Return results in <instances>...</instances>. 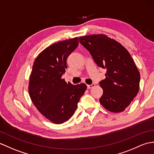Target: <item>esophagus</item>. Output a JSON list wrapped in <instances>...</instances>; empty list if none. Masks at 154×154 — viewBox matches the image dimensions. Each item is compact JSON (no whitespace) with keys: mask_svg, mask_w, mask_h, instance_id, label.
<instances>
[{"mask_svg":"<svg viewBox=\"0 0 154 154\" xmlns=\"http://www.w3.org/2000/svg\"><path fill=\"white\" fill-rule=\"evenodd\" d=\"M94 87H95V84H94V83H92V84H91V85H87V88H88V89L93 88Z\"/></svg>","mask_w":154,"mask_h":154,"instance_id":"obj_1","label":"esophagus"}]
</instances>
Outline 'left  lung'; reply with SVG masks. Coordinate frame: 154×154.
Here are the masks:
<instances>
[{
  "label": "left lung",
  "instance_id": "1",
  "mask_svg": "<svg viewBox=\"0 0 154 154\" xmlns=\"http://www.w3.org/2000/svg\"><path fill=\"white\" fill-rule=\"evenodd\" d=\"M79 40L97 66L106 69V79L99 83L103 89L100 102L109 112H123L137 95L140 80L129 52L104 35L83 36Z\"/></svg>",
  "mask_w": 154,
  "mask_h": 154
}]
</instances>
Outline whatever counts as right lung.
<instances>
[{
	"label": "right lung",
	"instance_id": "obj_1",
	"mask_svg": "<svg viewBox=\"0 0 154 154\" xmlns=\"http://www.w3.org/2000/svg\"><path fill=\"white\" fill-rule=\"evenodd\" d=\"M79 45L78 37L53 44L35 59L29 78V93L35 107L52 123L62 124L72 117L87 89L84 83H67L62 76L67 58Z\"/></svg>",
	"mask_w": 154,
	"mask_h": 154
}]
</instances>
